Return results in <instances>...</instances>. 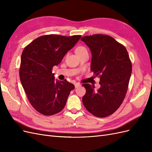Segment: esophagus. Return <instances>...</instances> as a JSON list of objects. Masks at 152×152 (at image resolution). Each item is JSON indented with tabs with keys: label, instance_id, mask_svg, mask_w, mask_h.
<instances>
[{
	"label": "esophagus",
	"instance_id": "1",
	"mask_svg": "<svg viewBox=\"0 0 152 152\" xmlns=\"http://www.w3.org/2000/svg\"><path fill=\"white\" fill-rule=\"evenodd\" d=\"M80 86H81V84H79V83H75V88H77V87H79Z\"/></svg>",
	"mask_w": 152,
	"mask_h": 152
}]
</instances>
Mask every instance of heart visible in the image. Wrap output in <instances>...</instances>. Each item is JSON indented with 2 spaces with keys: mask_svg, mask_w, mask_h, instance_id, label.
Here are the masks:
<instances>
[{
  "mask_svg": "<svg viewBox=\"0 0 152 152\" xmlns=\"http://www.w3.org/2000/svg\"><path fill=\"white\" fill-rule=\"evenodd\" d=\"M86 49L84 47H82V46L77 48V49H76V53H79V52H80V51H82V50H86Z\"/></svg>",
  "mask_w": 152,
  "mask_h": 152,
  "instance_id": "b5f03b06",
  "label": "heart"
}]
</instances>
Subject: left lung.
Listing matches in <instances>:
<instances>
[{
  "mask_svg": "<svg viewBox=\"0 0 152 152\" xmlns=\"http://www.w3.org/2000/svg\"><path fill=\"white\" fill-rule=\"evenodd\" d=\"M82 41L92 54L91 70L100 76V87L83 84L86 93L82 102L88 112L98 117L113 113L125 98L132 72V64L126 48L112 37L96 34Z\"/></svg>",
  "mask_w": 152,
  "mask_h": 152,
  "instance_id": "1",
  "label": "left lung"
}]
</instances>
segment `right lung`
Returning <instances> with one entry per match:
<instances>
[{"label": "right lung", "instance_id": "add662e5", "mask_svg": "<svg viewBox=\"0 0 152 152\" xmlns=\"http://www.w3.org/2000/svg\"><path fill=\"white\" fill-rule=\"evenodd\" d=\"M80 35H48L37 38L22 53L20 77L30 104L44 115H53L65 107L70 91L75 89L66 80H55L52 72Z\"/></svg>", "mask_w": 152, "mask_h": 152}]
</instances>
